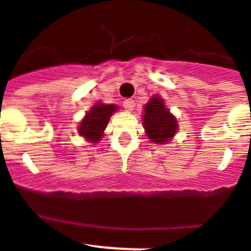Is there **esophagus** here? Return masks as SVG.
Segmentation results:
<instances>
[{
  "label": "esophagus",
  "mask_w": 251,
  "mask_h": 251,
  "mask_svg": "<svg viewBox=\"0 0 251 251\" xmlns=\"http://www.w3.org/2000/svg\"><path fill=\"white\" fill-rule=\"evenodd\" d=\"M124 107H125V110L127 111V112H132L135 108V102L132 101V100H126V101L124 102Z\"/></svg>",
  "instance_id": "34e87169"
}]
</instances>
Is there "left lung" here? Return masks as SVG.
I'll return each mask as SVG.
<instances>
[{
	"mask_svg": "<svg viewBox=\"0 0 251 251\" xmlns=\"http://www.w3.org/2000/svg\"><path fill=\"white\" fill-rule=\"evenodd\" d=\"M143 126L145 134L151 143H171L178 131V120L171 110L165 106L164 100L160 96H151L145 106L143 113Z\"/></svg>",
	"mask_w": 251,
	"mask_h": 251,
	"instance_id": "left-lung-1",
	"label": "left lung"
}]
</instances>
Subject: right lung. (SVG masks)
Masks as SVG:
<instances>
[{
	"mask_svg": "<svg viewBox=\"0 0 251 251\" xmlns=\"http://www.w3.org/2000/svg\"><path fill=\"white\" fill-rule=\"evenodd\" d=\"M119 110L116 104H107L103 102H96L91 110L86 112L78 126V134L88 143L96 144L102 140L104 130L107 127L112 113Z\"/></svg>",
	"mask_w": 251,
	"mask_h": 251,
	"instance_id": "right-lung-1",
	"label": "right lung"
}]
</instances>
